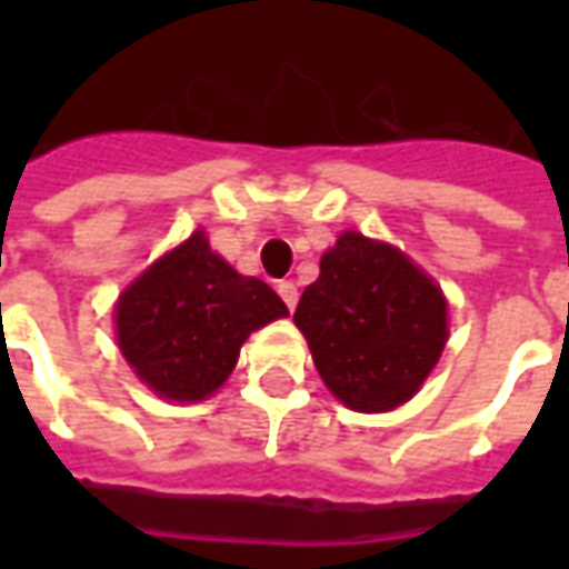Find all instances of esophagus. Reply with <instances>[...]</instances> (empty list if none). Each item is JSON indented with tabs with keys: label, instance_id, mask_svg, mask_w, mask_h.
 Instances as JSON below:
<instances>
[{
	"label": "esophagus",
	"instance_id": "esophagus-1",
	"mask_svg": "<svg viewBox=\"0 0 569 569\" xmlns=\"http://www.w3.org/2000/svg\"><path fill=\"white\" fill-rule=\"evenodd\" d=\"M277 292H280V298L286 301V308L296 310L298 305V286L292 283V280H283V283H277Z\"/></svg>",
	"mask_w": 569,
	"mask_h": 569
}]
</instances>
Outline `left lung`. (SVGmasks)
<instances>
[{"label":"left lung","instance_id":"left-lung-1","mask_svg":"<svg viewBox=\"0 0 569 569\" xmlns=\"http://www.w3.org/2000/svg\"><path fill=\"white\" fill-rule=\"evenodd\" d=\"M296 326L335 399L381 415L408 402L436 369L448 341V301L406 252L345 231L322 252Z\"/></svg>","mask_w":569,"mask_h":569}]
</instances>
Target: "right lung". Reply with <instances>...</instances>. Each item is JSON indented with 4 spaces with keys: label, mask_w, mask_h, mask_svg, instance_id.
<instances>
[{
    "label": "right lung",
    "mask_w": 569,
    "mask_h": 569,
    "mask_svg": "<svg viewBox=\"0 0 569 569\" xmlns=\"http://www.w3.org/2000/svg\"><path fill=\"white\" fill-rule=\"evenodd\" d=\"M280 317H289L283 298L237 273L194 231L121 292L116 332L146 387L173 402H200L228 381L249 335Z\"/></svg>",
    "instance_id": "1"
}]
</instances>
